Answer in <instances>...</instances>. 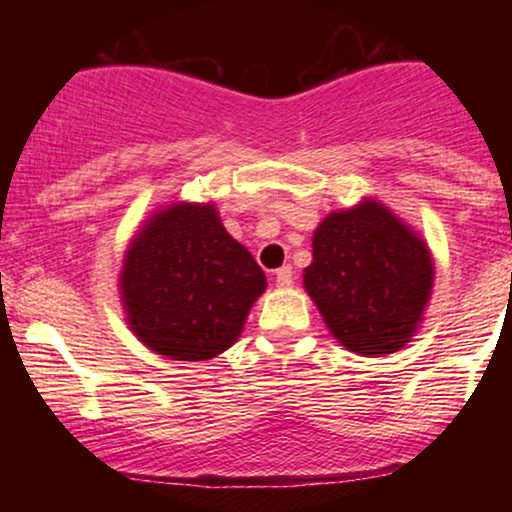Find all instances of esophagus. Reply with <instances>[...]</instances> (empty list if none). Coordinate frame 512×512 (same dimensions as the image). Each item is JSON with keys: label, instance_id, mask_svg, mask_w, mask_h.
Instances as JSON below:
<instances>
[{"label": "esophagus", "instance_id": "34e87169", "mask_svg": "<svg viewBox=\"0 0 512 512\" xmlns=\"http://www.w3.org/2000/svg\"><path fill=\"white\" fill-rule=\"evenodd\" d=\"M274 281H276V286H279V289H286V286H291L293 284V269L291 267L276 269Z\"/></svg>", "mask_w": 512, "mask_h": 512}]
</instances>
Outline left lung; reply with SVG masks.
I'll list each match as a JSON object with an SVG mask.
<instances>
[{"mask_svg":"<svg viewBox=\"0 0 512 512\" xmlns=\"http://www.w3.org/2000/svg\"><path fill=\"white\" fill-rule=\"evenodd\" d=\"M433 279L426 238L375 197L317 223L313 262L303 269L305 293L332 337L370 358L395 354L419 332Z\"/></svg>","mask_w":512,"mask_h":512,"instance_id":"obj_1","label":"left lung"}]
</instances>
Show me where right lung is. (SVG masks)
I'll return each mask as SVG.
<instances>
[{
  "label": "right lung",
  "mask_w": 512,
  "mask_h": 512,
  "mask_svg": "<svg viewBox=\"0 0 512 512\" xmlns=\"http://www.w3.org/2000/svg\"><path fill=\"white\" fill-rule=\"evenodd\" d=\"M117 289L146 349L209 361L238 342L267 276L223 228L214 202H170L129 240Z\"/></svg>",
  "instance_id": "right-lung-1"
}]
</instances>
